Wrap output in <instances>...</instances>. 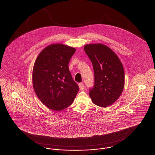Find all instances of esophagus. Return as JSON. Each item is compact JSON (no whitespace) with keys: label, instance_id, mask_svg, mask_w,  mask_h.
<instances>
[{"label":"esophagus","instance_id":"1","mask_svg":"<svg viewBox=\"0 0 155 155\" xmlns=\"http://www.w3.org/2000/svg\"><path fill=\"white\" fill-rule=\"evenodd\" d=\"M78 86H79V88H80V89L81 91L84 90V88H85V86L84 85V84H83L82 83H79V84H78Z\"/></svg>","mask_w":155,"mask_h":155}]
</instances>
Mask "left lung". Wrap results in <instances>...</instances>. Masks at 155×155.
I'll return each instance as SVG.
<instances>
[{"mask_svg":"<svg viewBox=\"0 0 155 155\" xmlns=\"http://www.w3.org/2000/svg\"><path fill=\"white\" fill-rule=\"evenodd\" d=\"M84 51L94 71V86L89 89V96L95 104L106 107L122 94L125 80L123 66L116 54L104 45H86Z\"/></svg>","mask_w":155,"mask_h":155,"instance_id":"1","label":"left lung"}]
</instances>
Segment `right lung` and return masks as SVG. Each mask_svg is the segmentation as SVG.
Here are the masks:
<instances>
[{
	"mask_svg": "<svg viewBox=\"0 0 155 155\" xmlns=\"http://www.w3.org/2000/svg\"><path fill=\"white\" fill-rule=\"evenodd\" d=\"M75 49L56 44L39 54L32 71L33 88L42 103L50 109L60 111L70 106L78 91L68 68Z\"/></svg>",
	"mask_w": 155,
	"mask_h": 155,
	"instance_id": "obj_1",
	"label": "right lung"
}]
</instances>
